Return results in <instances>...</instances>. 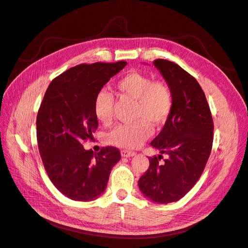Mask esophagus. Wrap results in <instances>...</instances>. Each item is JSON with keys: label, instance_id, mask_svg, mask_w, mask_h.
I'll use <instances>...</instances> for the list:
<instances>
[{"label": "esophagus", "instance_id": "1", "mask_svg": "<svg viewBox=\"0 0 248 248\" xmlns=\"http://www.w3.org/2000/svg\"><path fill=\"white\" fill-rule=\"evenodd\" d=\"M135 154H136L135 152L128 151V150H122V156L123 157H132V156H134Z\"/></svg>", "mask_w": 248, "mask_h": 248}]
</instances>
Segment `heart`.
<instances>
[{
  "label": "heart",
  "mask_w": 248,
  "mask_h": 248,
  "mask_svg": "<svg viewBox=\"0 0 248 248\" xmlns=\"http://www.w3.org/2000/svg\"><path fill=\"white\" fill-rule=\"evenodd\" d=\"M120 96L134 101L133 120L130 124L116 126L109 135L110 143L124 149H137L152 134V126L159 128L168 120L173 109L172 89L163 80H153L140 72H130L115 82ZM114 99L112 94L100 90L94 98V114L103 124L113 120Z\"/></svg>",
  "instance_id": "heart-1"
}]
</instances>
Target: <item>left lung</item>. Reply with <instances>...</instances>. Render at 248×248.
Listing matches in <instances>:
<instances>
[{
    "mask_svg": "<svg viewBox=\"0 0 248 248\" xmlns=\"http://www.w3.org/2000/svg\"><path fill=\"white\" fill-rule=\"evenodd\" d=\"M154 65L173 92V109L151 144L162 155L150 157L138 180L142 194L157 203L176 202L199 180L211 155L214 122L205 94L193 75L177 63L158 59Z\"/></svg>",
    "mask_w": 248,
    "mask_h": 248,
    "instance_id": "obj_1",
    "label": "left lung"
}]
</instances>
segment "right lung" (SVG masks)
Masks as SVG:
<instances>
[{
  "label": "right lung",
  "instance_id": "right-lung-1",
  "mask_svg": "<svg viewBox=\"0 0 248 248\" xmlns=\"http://www.w3.org/2000/svg\"><path fill=\"white\" fill-rule=\"evenodd\" d=\"M126 62L80 63L50 82L36 117V138L49 179L72 200L88 201L104 192L112 168L120 159L114 147L97 154L82 142L92 140L98 120L94 98Z\"/></svg>",
  "mask_w": 248,
  "mask_h": 248
}]
</instances>
